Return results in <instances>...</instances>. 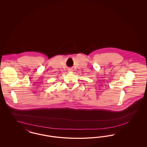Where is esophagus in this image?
I'll return each mask as SVG.
<instances>
[{"label": "esophagus", "instance_id": "34e87169", "mask_svg": "<svg viewBox=\"0 0 147 147\" xmlns=\"http://www.w3.org/2000/svg\"><path fill=\"white\" fill-rule=\"evenodd\" d=\"M68 71L69 72H70V71H73V69H71V68H69V69H68Z\"/></svg>", "mask_w": 147, "mask_h": 147}]
</instances>
